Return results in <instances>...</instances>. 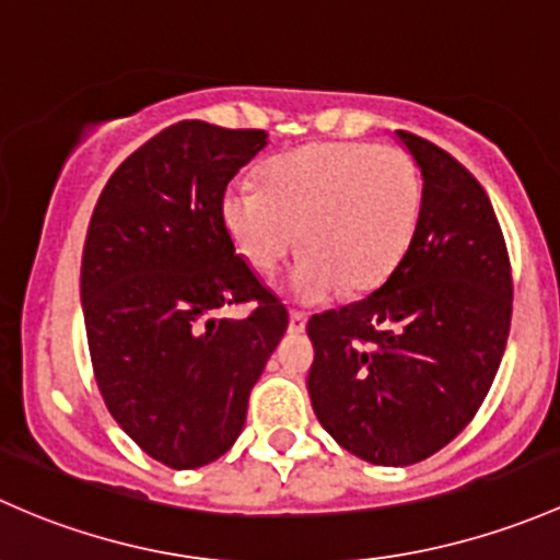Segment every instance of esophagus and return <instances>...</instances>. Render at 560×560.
I'll use <instances>...</instances> for the list:
<instances>
[{
    "label": "esophagus",
    "mask_w": 560,
    "mask_h": 560,
    "mask_svg": "<svg viewBox=\"0 0 560 560\" xmlns=\"http://www.w3.org/2000/svg\"><path fill=\"white\" fill-rule=\"evenodd\" d=\"M307 328V315L299 313V310H291V318H288V331L302 334Z\"/></svg>",
    "instance_id": "obj_1"
}]
</instances>
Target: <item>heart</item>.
Masks as SVG:
<instances>
[{
	"label": "heart",
	"mask_w": 560,
	"mask_h": 560,
	"mask_svg": "<svg viewBox=\"0 0 560 560\" xmlns=\"http://www.w3.org/2000/svg\"><path fill=\"white\" fill-rule=\"evenodd\" d=\"M420 205V170L401 148L315 142L267 161L258 186L232 183L221 221L237 256L261 275L299 242L288 288L318 304L383 285L412 245Z\"/></svg>",
	"instance_id": "obj_1"
}]
</instances>
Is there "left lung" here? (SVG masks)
<instances>
[{"label": "left lung", "instance_id": "8db88e82", "mask_svg": "<svg viewBox=\"0 0 560 560\" xmlns=\"http://www.w3.org/2000/svg\"><path fill=\"white\" fill-rule=\"evenodd\" d=\"M396 137L423 177L412 245L377 291L307 323L315 415L377 466L418 464L466 429L512 318L510 256L488 194L434 142Z\"/></svg>", "mask_w": 560, "mask_h": 560}]
</instances>
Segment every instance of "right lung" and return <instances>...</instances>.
<instances>
[{
    "label": "right lung",
    "instance_id": "add662e5",
    "mask_svg": "<svg viewBox=\"0 0 560 560\" xmlns=\"http://www.w3.org/2000/svg\"><path fill=\"white\" fill-rule=\"evenodd\" d=\"M267 145L261 129L180 120L137 148L91 215L80 267L85 337L102 399L151 458H221L285 334L288 310L237 256L221 221L229 180ZM257 304L242 322L226 303Z\"/></svg>",
    "mask_w": 560,
    "mask_h": 560
}]
</instances>
